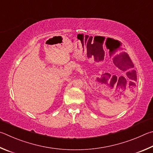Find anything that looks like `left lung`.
<instances>
[{
    "label": "left lung",
    "mask_w": 153,
    "mask_h": 153,
    "mask_svg": "<svg viewBox=\"0 0 153 153\" xmlns=\"http://www.w3.org/2000/svg\"><path fill=\"white\" fill-rule=\"evenodd\" d=\"M126 55H127V56H128V58L130 59V61L129 62H128V64H126L125 66H121V68L123 69V71H124V70H125V71H130V70H132V71H133L134 72H135L136 71H134V70H132L134 67V64L132 63V60H131V59L130 58L129 56H128V53H126ZM128 72L126 73V74H128Z\"/></svg>",
    "instance_id": "8db88e82"
}]
</instances>
